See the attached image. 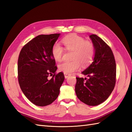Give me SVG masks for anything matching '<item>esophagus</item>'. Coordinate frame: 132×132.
<instances>
[{
  "mask_svg": "<svg viewBox=\"0 0 132 132\" xmlns=\"http://www.w3.org/2000/svg\"><path fill=\"white\" fill-rule=\"evenodd\" d=\"M64 77H65V79L68 78V77H69V76H70V74H68L65 73H64Z\"/></svg>",
  "mask_w": 132,
  "mask_h": 132,
  "instance_id": "esophagus-1",
  "label": "esophagus"
}]
</instances>
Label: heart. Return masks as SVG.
Wrapping results in <instances>:
<instances>
[{"label": "heart", "instance_id": "1", "mask_svg": "<svg viewBox=\"0 0 132 132\" xmlns=\"http://www.w3.org/2000/svg\"><path fill=\"white\" fill-rule=\"evenodd\" d=\"M62 43L67 51H72L71 61H64L59 64V70L70 74L78 70L81 63L84 66L87 65L93 61L95 55V47L93 43L85 41L83 37L72 34L63 38ZM53 58L60 61L64 53V50L58 43H55L52 50Z\"/></svg>", "mask_w": 132, "mask_h": 132}]
</instances>
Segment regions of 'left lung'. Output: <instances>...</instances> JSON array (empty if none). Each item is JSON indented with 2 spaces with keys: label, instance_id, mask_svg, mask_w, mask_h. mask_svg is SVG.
Returning <instances> with one entry per match:
<instances>
[{
  "label": "left lung",
  "instance_id": "8db88e82",
  "mask_svg": "<svg viewBox=\"0 0 132 132\" xmlns=\"http://www.w3.org/2000/svg\"><path fill=\"white\" fill-rule=\"evenodd\" d=\"M90 38L95 47L93 62L81 73L89 79L76 78L75 90L81 102L97 106L106 100L114 89L116 65L111 48L97 35H91Z\"/></svg>",
  "mask_w": 132,
  "mask_h": 132
}]
</instances>
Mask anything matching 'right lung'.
<instances>
[{"mask_svg":"<svg viewBox=\"0 0 132 132\" xmlns=\"http://www.w3.org/2000/svg\"><path fill=\"white\" fill-rule=\"evenodd\" d=\"M60 35H38L26 44L19 54L20 86L25 96L36 106H46L55 101L64 80L62 72L55 74L57 67L52 53Z\"/></svg>","mask_w":132,"mask_h":132,"instance_id":"1","label":"right lung"}]
</instances>
